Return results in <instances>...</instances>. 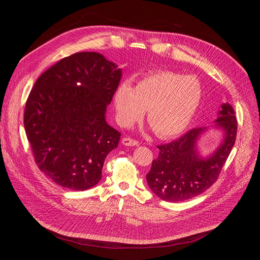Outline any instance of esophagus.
Listing matches in <instances>:
<instances>
[{
	"instance_id": "esophagus-1",
	"label": "esophagus",
	"mask_w": 260,
	"mask_h": 260,
	"mask_svg": "<svg viewBox=\"0 0 260 260\" xmlns=\"http://www.w3.org/2000/svg\"><path fill=\"white\" fill-rule=\"evenodd\" d=\"M121 143L124 146H138L139 145L138 141H136L134 139H131V138H123L121 140Z\"/></svg>"
}]
</instances>
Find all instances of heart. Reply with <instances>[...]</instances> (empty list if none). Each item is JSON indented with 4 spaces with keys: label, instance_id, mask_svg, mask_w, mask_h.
Listing matches in <instances>:
<instances>
[{
    "label": "heart",
    "instance_id": "heart-1",
    "mask_svg": "<svg viewBox=\"0 0 260 260\" xmlns=\"http://www.w3.org/2000/svg\"><path fill=\"white\" fill-rule=\"evenodd\" d=\"M202 86L192 76L161 71L143 77L133 87L119 84L113 102L118 122L131 126L147 110V120L162 139L183 133L193 119L202 101Z\"/></svg>",
    "mask_w": 260,
    "mask_h": 260
}]
</instances>
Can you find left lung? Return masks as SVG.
<instances>
[{"label":"left lung","instance_id":"obj_1","mask_svg":"<svg viewBox=\"0 0 260 260\" xmlns=\"http://www.w3.org/2000/svg\"><path fill=\"white\" fill-rule=\"evenodd\" d=\"M238 122L229 103L220 106L214 123L189 131L180 139L157 146L159 154L146 176L149 188L162 201L178 203L192 199L211 187L224 166L236 142ZM210 129L222 139L216 149L204 157L197 143Z\"/></svg>","mask_w":260,"mask_h":260}]
</instances>
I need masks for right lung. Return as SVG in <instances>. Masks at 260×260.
<instances>
[{
    "label": "right lung",
    "instance_id": "1",
    "mask_svg": "<svg viewBox=\"0 0 260 260\" xmlns=\"http://www.w3.org/2000/svg\"><path fill=\"white\" fill-rule=\"evenodd\" d=\"M121 69L98 52L60 59L37 79L23 123L38 168L59 186L86 190L102 179L120 133L106 121Z\"/></svg>",
    "mask_w": 260,
    "mask_h": 260
}]
</instances>
